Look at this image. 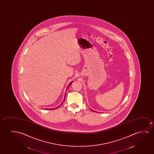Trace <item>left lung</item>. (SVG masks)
<instances>
[{"mask_svg": "<svg viewBox=\"0 0 154 154\" xmlns=\"http://www.w3.org/2000/svg\"><path fill=\"white\" fill-rule=\"evenodd\" d=\"M92 111H93V110H92ZM93 112H94V111H93Z\"/></svg>", "mask_w": 154, "mask_h": 154, "instance_id": "1", "label": "left lung"}]
</instances>
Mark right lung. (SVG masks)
Wrapping results in <instances>:
<instances>
[{
	"label": "right lung",
	"instance_id": "obj_1",
	"mask_svg": "<svg viewBox=\"0 0 154 154\" xmlns=\"http://www.w3.org/2000/svg\"><path fill=\"white\" fill-rule=\"evenodd\" d=\"M72 83H70V84H69V86H70V85L72 84ZM69 86L68 87V88H68V87H69ZM65 98H64V100H65ZM63 101H64V100H63ZM61 104H62V103H61ZM59 106H58V107H57V108H55V109H57V108H58L59 107ZM51 110V109H49V110Z\"/></svg>",
	"mask_w": 154,
	"mask_h": 154
}]
</instances>
